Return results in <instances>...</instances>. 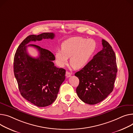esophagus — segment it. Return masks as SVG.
Instances as JSON below:
<instances>
[{"instance_id":"34e87169","label":"esophagus","mask_w":133,"mask_h":133,"mask_svg":"<svg viewBox=\"0 0 133 133\" xmlns=\"http://www.w3.org/2000/svg\"><path fill=\"white\" fill-rule=\"evenodd\" d=\"M71 75H72V74L70 73L69 72H68V71L66 72V76L67 77H70V76H71Z\"/></svg>"}]
</instances>
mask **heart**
Returning a JSON list of instances; mask_svg holds the SVG:
<instances>
[{"instance_id":"heart-1","label":"heart","mask_w":133,"mask_h":133,"mask_svg":"<svg viewBox=\"0 0 133 133\" xmlns=\"http://www.w3.org/2000/svg\"><path fill=\"white\" fill-rule=\"evenodd\" d=\"M61 50H58L55 54L56 63L63 67L70 58V64L75 69L85 67L94 56L97 48L96 41L91 38L74 37L63 42Z\"/></svg>"}]
</instances>
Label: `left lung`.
<instances>
[{
  "label": "left lung",
  "mask_w": 133,
  "mask_h": 133,
  "mask_svg": "<svg viewBox=\"0 0 133 133\" xmlns=\"http://www.w3.org/2000/svg\"><path fill=\"white\" fill-rule=\"evenodd\" d=\"M103 49L75 75L79 79L76 91L84 103L94 105L103 101L113 90L117 73L116 57L112 46L102 39Z\"/></svg>",
  "instance_id": "1"
}]
</instances>
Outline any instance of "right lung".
<instances>
[{
  "instance_id": "add662e5",
  "label": "right lung",
  "mask_w": 133,
  "mask_h": 133,
  "mask_svg": "<svg viewBox=\"0 0 133 133\" xmlns=\"http://www.w3.org/2000/svg\"><path fill=\"white\" fill-rule=\"evenodd\" d=\"M53 32H44L26 37L17 48L14 58V76L22 96L38 107H45L57 98L61 84L65 79L66 70L55 66V57L48 50L29 44L30 42L42 39H53ZM33 46L40 53L37 58L30 56L26 52L27 46Z\"/></svg>"
}]
</instances>
